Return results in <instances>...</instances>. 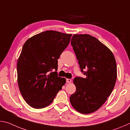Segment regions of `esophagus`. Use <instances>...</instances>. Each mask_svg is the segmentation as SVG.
<instances>
[{
    "instance_id": "esophagus-1",
    "label": "esophagus",
    "mask_w": 130,
    "mask_h": 130,
    "mask_svg": "<svg viewBox=\"0 0 130 130\" xmlns=\"http://www.w3.org/2000/svg\"><path fill=\"white\" fill-rule=\"evenodd\" d=\"M66 82L68 83H71V79H66Z\"/></svg>"
}]
</instances>
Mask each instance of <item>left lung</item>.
Wrapping results in <instances>:
<instances>
[{
    "instance_id": "1",
    "label": "left lung",
    "mask_w": 130,
    "mask_h": 130,
    "mask_svg": "<svg viewBox=\"0 0 130 130\" xmlns=\"http://www.w3.org/2000/svg\"><path fill=\"white\" fill-rule=\"evenodd\" d=\"M71 41L80 71L86 77L75 78L76 90L70 101L78 112L88 114L98 110L112 92L117 63L111 50L94 36L75 34Z\"/></svg>"
}]
</instances>
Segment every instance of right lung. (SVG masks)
Segmentation results:
<instances>
[{
    "label": "right lung",
    "mask_w": 130,
    "mask_h": 130,
    "mask_svg": "<svg viewBox=\"0 0 130 130\" xmlns=\"http://www.w3.org/2000/svg\"><path fill=\"white\" fill-rule=\"evenodd\" d=\"M71 36L46 31L28 39L23 46L17 63L18 83L23 98L32 107L50 105L66 83L55 70Z\"/></svg>",
    "instance_id": "obj_1"
}]
</instances>
